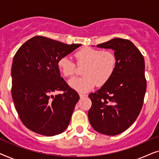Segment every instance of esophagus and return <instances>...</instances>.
<instances>
[{"mask_svg":"<svg viewBox=\"0 0 159 159\" xmlns=\"http://www.w3.org/2000/svg\"><path fill=\"white\" fill-rule=\"evenodd\" d=\"M79 95H80V98H85V97L88 96V95H85V94H82V93H80Z\"/></svg>","mask_w":159,"mask_h":159,"instance_id":"1","label":"esophagus"}]
</instances>
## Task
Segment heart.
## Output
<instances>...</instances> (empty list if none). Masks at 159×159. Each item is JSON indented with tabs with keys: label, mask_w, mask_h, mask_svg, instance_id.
<instances>
[{
	"label": "heart",
	"mask_w": 159,
	"mask_h": 159,
	"mask_svg": "<svg viewBox=\"0 0 159 159\" xmlns=\"http://www.w3.org/2000/svg\"><path fill=\"white\" fill-rule=\"evenodd\" d=\"M77 64L85 65L83 77L69 80L71 88L81 93L88 92L96 85L101 87L109 81L116 67V58L112 52L92 48H83L75 54ZM58 70L65 77H72L76 66L67 56L60 58L57 62Z\"/></svg>",
	"instance_id": "obj_1"
}]
</instances>
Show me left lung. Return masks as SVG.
I'll list each match as a JSON object with an SVG mask.
<instances>
[{
    "label": "left lung",
    "instance_id": "obj_1",
    "mask_svg": "<svg viewBox=\"0 0 159 159\" xmlns=\"http://www.w3.org/2000/svg\"><path fill=\"white\" fill-rule=\"evenodd\" d=\"M97 47L114 50L116 67L109 81L88 95L92 101L88 119L95 131L114 136L128 129L142 109L146 92L145 60L125 39L116 38Z\"/></svg>",
    "mask_w": 159,
    "mask_h": 159
}]
</instances>
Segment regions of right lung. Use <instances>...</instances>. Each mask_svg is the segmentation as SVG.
Wrapping results in <instances>:
<instances>
[{"mask_svg":"<svg viewBox=\"0 0 159 159\" xmlns=\"http://www.w3.org/2000/svg\"><path fill=\"white\" fill-rule=\"evenodd\" d=\"M80 45L35 36L16 51L11 68L12 98L21 121L31 131L53 136L68 127L80 96L61 77L57 62ZM57 91L63 93L53 96Z\"/></svg>","mask_w":159,"mask_h":159,"instance_id":"1","label":"right lung"}]
</instances>
